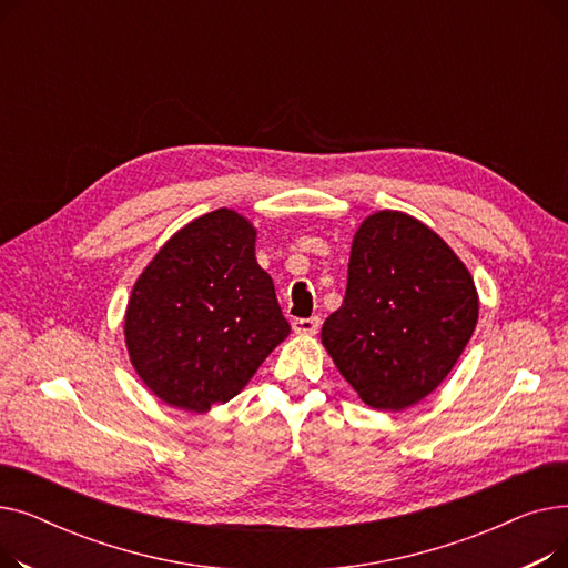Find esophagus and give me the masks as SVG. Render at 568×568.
I'll return each instance as SVG.
<instances>
[{
	"mask_svg": "<svg viewBox=\"0 0 568 568\" xmlns=\"http://www.w3.org/2000/svg\"><path fill=\"white\" fill-rule=\"evenodd\" d=\"M320 329V317H306V320H294L292 322V332L300 336H313Z\"/></svg>",
	"mask_w": 568,
	"mask_h": 568,
	"instance_id": "34e87169",
	"label": "esophagus"
}]
</instances>
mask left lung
I'll use <instances>...</instances> for the list:
<instances>
[{
	"label": "left lung",
	"instance_id": "left-lung-1",
	"mask_svg": "<svg viewBox=\"0 0 568 568\" xmlns=\"http://www.w3.org/2000/svg\"><path fill=\"white\" fill-rule=\"evenodd\" d=\"M479 322V292L444 239L382 209L352 236L347 290L322 324V345L373 409L400 412L452 373Z\"/></svg>",
	"mask_w": 568,
	"mask_h": 568
}]
</instances>
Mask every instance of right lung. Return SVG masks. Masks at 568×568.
Segmentation results:
<instances>
[{"instance_id": "obj_1", "label": "right lung", "mask_w": 568, "mask_h": 568, "mask_svg": "<svg viewBox=\"0 0 568 568\" xmlns=\"http://www.w3.org/2000/svg\"><path fill=\"white\" fill-rule=\"evenodd\" d=\"M255 239L244 214L221 206L176 230L142 268L124 341L161 403L202 414L232 400L290 336Z\"/></svg>"}]
</instances>
